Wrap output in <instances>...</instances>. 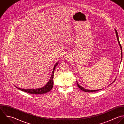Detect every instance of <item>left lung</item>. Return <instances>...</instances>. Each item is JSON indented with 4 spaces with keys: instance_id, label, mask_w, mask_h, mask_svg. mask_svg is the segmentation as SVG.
I'll list each match as a JSON object with an SVG mask.
<instances>
[{
    "instance_id": "obj_1",
    "label": "left lung",
    "mask_w": 124,
    "mask_h": 124,
    "mask_svg": "<svg viewBox=\"0 0 124 124\" xmlns=\"http://www.w3.org/2000/svg\"><path fill=\"white\" fill-rule=\"evenodd\" d=\"M114 31H115V34H116V38H117V41H118V44H119V46H120V48H121V61H122V47H121V45H120V42H119V37H118V33H117V31L115 30V29H114ZM115 79H114V80H115ZM114 80L113 81V82H114ZM77 85H78V88L81 90H82V91H84V92H96V91H99V90H102V89H100V90H88V89H85V88H84L83 87H82V86H81L80 85H79V84H78V82L77 81Z\"/></svg>"
}]
</instances>
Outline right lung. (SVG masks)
I'll return each instance as SVG.
<instances>
[{
  "label": "right lung",
  "mask_w": 124,
  "mask_h": 124,
  "mask_svg": "<svg viewBox=\"0 0 124 124\" xmlns=\"http://www.w3.org/2000/svg\"><path fill=\"white\" fill-rule=\"evenodd\" d=\"M58 62H57L55 65L54 66V68L52 72V74L51 75V77L47 82V83L43 87L40 88H37V89H21L20 88H18L16 86L17 89L21 90V91L31 93V94H43L49 92L53 88V78H54V71L56 66L58 65Z\"/></svg>",
  "instance_id": "right-lung-1"
}]
</instances>
